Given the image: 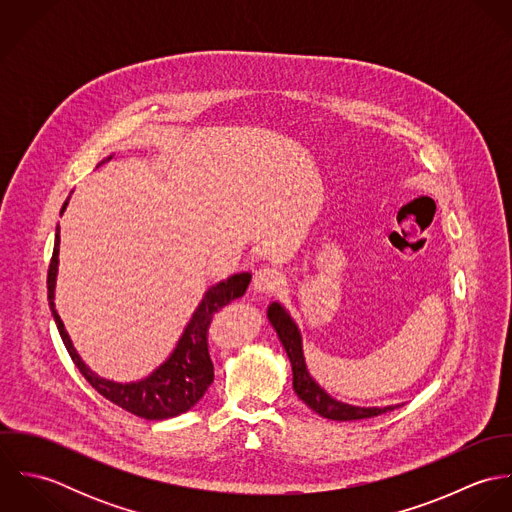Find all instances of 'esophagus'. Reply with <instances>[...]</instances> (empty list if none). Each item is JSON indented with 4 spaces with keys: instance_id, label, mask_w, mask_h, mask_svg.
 I'll use <instances>...</instances> for the list:
<instances>
[{
    "instance_id": "esophagus-1",
    "label": "esophagus",
    "mask_w": 512,
    "mask_h": 512,
    "mask_svg": "<svg viewBox=\"0 0 512 512\" xmlns=\"http://www.w3.org/2000/svg\"><path fill=\"white\" fill-rule=\"evenodd\" d=\"M282 284H284L282 272L276 268H270V266L256 270V274L252 278V290L256 293L278 292Z\"/></svg>"
}]
</instances>
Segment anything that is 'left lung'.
<instances>
[{
	"mask_svg": "<svg viewBox=\"0 0 512 512\" xmlns=\"http://www.w3.org/2000/svg\"><path fill=\"white\" fill-rule=\"evenodd\" d=\"M268 319L272 323V327L276 329L288 357L292 363L293 372V390L299 396V400H303L315 414L327 418V420H335V422H351V420H366V418H374L380 414H386L396 406H353V404H345L335 400L329 392H325L309 374L307 365H305V357H303V343H301V333L292 319V315L286 311L284 305H280L278 301L270 303L268 307Z\"/></svg>",
	"mask_w": 512,
	"mask_h": 512,
	"instance_id": "left-lung-1",
	"label": "left lung"
}]
</instances>
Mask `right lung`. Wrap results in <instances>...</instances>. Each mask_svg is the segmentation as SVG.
<instances>
[{"mask_svg":"<svg viewBox=\"0 0 512 512\" xmlns=\"http://www.w3.org/2000/svg\"><path fill=\"white\" fill-rule=\"evenodd\" d=\"M110 159L112 155H108L104 161H110ZM104 161H100L98 165H102ZM69 199L65 201L61 215L67 209ZM59 232L61 228L57 226L53 258L47 274V297H49V307L57 323V329L61 333V339L76 368L82 372V376L88 380V384L96 392H100L106 400L128 410L134 416H140L146 420H165L191 410L203 398V394L207 392V388L215 378V368L209 355V339H207L213 315L224 305H228L232 299L244 295L252 280V274L248 272L232 274L230 278L211 286L203 295L197 309L193 311L173 353L149 376L136 382H114L92 372L80 359L65 329L63 319L55 309V286H57V272H59V244H61Z\"/></svg>","mask_w":512,"mask_h":512,"instance_id":"add662e5","label":"right lung"}]
</instances>
